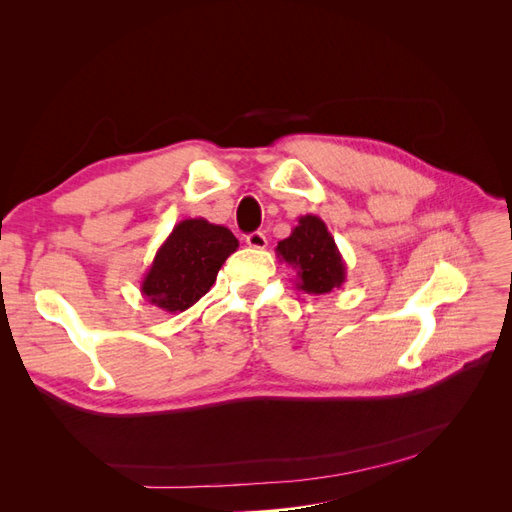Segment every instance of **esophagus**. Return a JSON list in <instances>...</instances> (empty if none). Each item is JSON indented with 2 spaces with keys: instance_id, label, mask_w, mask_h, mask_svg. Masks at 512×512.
Wrapping results in <instances>:
<instances>
[{
  "instance_id": "34e87169",
  "label": "esophagus",
  "mask_w": 512,
  "mask_h": 512,
  "mask_svg": "<svg viewBox=\"0 0 512 512\" xmlns=\"http://www.w3.org/2000/svg\"><path fill=\"white\" fill-rule=\"evenodd\" d=\"M245 243L254 247V250H265L267 247V237L262 235V232H252V235L245 237Z\"/></svg>"
}]
</instances>
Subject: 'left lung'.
I'll use <instances>...</instances> for the list:
<instances>
[{
	"label": "left lung",
	"instance_id": "left-lung-1",
	"mask_svg": "<svg viewBox=\"0 0 512 512\" xmlns=\"http://www.w3.org/2000/svg\"><path fill=\"white\" fill-rule=\"evenodd\" d=\"M277 258L297 271L294 284L307 294H327L346 282V262L318 215H301L290 237L277 243Z\"/></svg>",
	"mask_w": 512,
	"mask_h": 512
}]
</instances>
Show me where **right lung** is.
Masks as SVG:
<instances>
[{"instance_id":"1","label":"right lung","mask_w":512,"mask_h":512,"mask_svg":"<svg viewBox=\"0 0 512 512\" xmlns=\"http://www.w3.org/2000/svg\"><path fill=\"white\" fill-rule=\"evenodd\" d=\"M237 247V237L226 226L205 218L181 220L160 245L143 277V297L168 314L185 312L205 297Z\"/></svg>"}]
</instances>
